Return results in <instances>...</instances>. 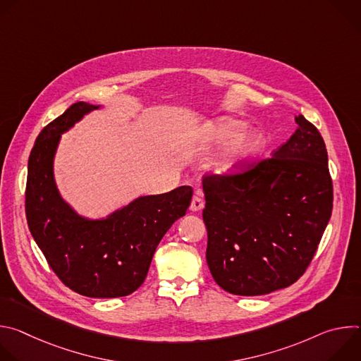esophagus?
I'll return each mask as SVG.
<instances>
[{"label": "esophagus", "instance_id": "esophagus-1", "mask_svg": "<svg viewBox=\"0 0 361 361\" xmlns=\"http://www.w3.org/2000/svg\"><path fill=\"white\" fill-rule=\"evenodd\" d=\"M204 207V198L201 191H195V194L191 198V204H190V210L191 212H200Z\"/></svg>", "mask_w": 361, "mask_h": 361}]
</instances>
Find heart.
<instances>
[{
	"instance_id": "heart-1",
	"label": "heart",
	"mask_w": 361,
	"mask_h": 361,
	"mask_svg": "<svg viewBox=\"0 0 361 361\" xmlns=\"http://www.w3.org/2000/svg\"><path fill=\"white\" fill-rule=\"evenodd\" d=\"M241 131H243V124H240L238 121H234V120L224 118L217 126L216 137L219 140H233V138L238 137ZM259 147H260V140L254 137V135L240 138L237 141L233 152L223 161V167L224 169H231L233 166H237V164L243 163L244 160L251 157L252 154L257 149H259Z\"/></svg>"
}]
</instances>
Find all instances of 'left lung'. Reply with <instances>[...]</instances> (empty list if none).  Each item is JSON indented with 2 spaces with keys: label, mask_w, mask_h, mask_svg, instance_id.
Masks as SVG:
<instances>
[{
  "label": "left lung",
  "mask_w": 361,
  "mask_h": 361,
  "mask_svg": "<svg viewBox=\"0 0 361 361\" xmlns=\"http://www.w3.org/2000/svg\"><path fill=\"white\" fill-rule=\"evenodd\" d=\"M271 157L205 173L209 269L235 295L294 284L310 266L333 210V180L320 131L298 114Z\"/></svg>",
  "instance_id": "1"
}]
</instances>
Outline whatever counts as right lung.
<instances>
[{
	"label": "right lung",
	"instance_id": "1",
	"mask_svg": "<svg viewBox=\"0 0 361 361\" xmlns=\"http://www.w3.org/2000/svg\"><path fill=\"white\" fill-rule=\"evenodd\" d=\"M94 109L75 102L38 134L28 159L25 216L48 266L68 288L87 297L114 298L144 283L154 251L185 214L192 188L140 197L102 221L78 217L56 188L53 159L60 134Z\"/></svg>",
	"mask_w": 361,
	"mask_h": 361
}]
</instances>
